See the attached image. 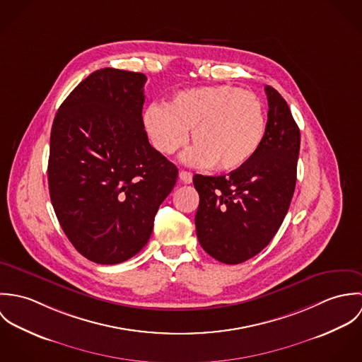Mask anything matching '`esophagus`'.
Returning a JSON list of instances; mask_svg holds the SVG:
<instances>
[{"mask_svg": "<svg viewBox=\"0 0 362 362\" xmlns=\"http://www.w3.org/2000/svg\"><path fill=\"white\" fill-rule=\"evenodd\" d=\"M178 177H180L181 182H184V184H191V182H192V174H191L189 171L181 170L180 174H178Z\"/></svg>", "mask_w": 362, "mask_h": 362, "instance_id": "obj_1", "label": "esophagus"}]
</instances>
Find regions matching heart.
Listing matches in <instances>:
<instances>
[{"label": "heart", "mask_w": 362, "mask_h": 362, "mask_svg": "<svg viewBox=\"0 0 362 362\" xmlns=\"http://www.w3.org/2000/svg\"><path fill=\"white\" fill-rule=\"evenodd\" d=\"M144 124L156 151L177 153L188 141L191 160L218 171L245 165L263 144L266 111L258 95L234 86H204L175 93L164 108L151 105Z\"/></svg>", "instance_id": "heart-1"}]
</instances>
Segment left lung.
Masks as SVG:
<instances>
[{
    "label": "left lung",
    "mask_w": 362,
    "mask_h": 362,
    "mask_svg": "<svg viewBox=\"0 0 362 362\" xmlns=\"http://www.w3.org/2000/svg\"><path fill=\"white\" fill-rule=\"evenodd\" d=\"M266 135L257 155L227 175H194L199 244L211 258L237 264L259 254L280 228L296 189L300 129L272 86Z\"/></svg>",
    "instance_id": "1"
}]
</instances>
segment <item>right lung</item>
Instances as JSON below:
<instances>
[{
  "mask_svg": "<svg viewBox=\"0 0 362 362\" xmlns=\"http://www.w3.org/2000/svg\"><path fill=\"white\" fill-rule=\"evenodd\" d=\"M146 76L103 68L59 105L50 136L49 189L57 218L85 258L115 264L149 241L178 168L149 144Z\"/></svg>",
  "mask_w": 362,
  "mask_h": 362,
  "instance_id": "right-lung-1",
  "label": "right lung"
}]
</instances>
